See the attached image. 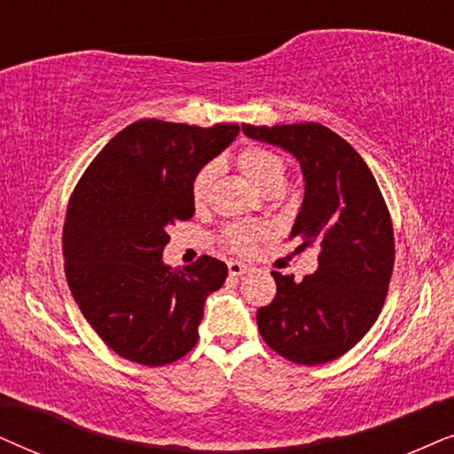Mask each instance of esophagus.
<instances>
[{"instance_id":"34e87169","label":"esophagus","mask_w":454,"mask_h":454,"mask_svg":"<svg viewBox=\"0 0 454 454\" xmlns=\"http://www.w3.org/2000/svg\"><path fill=\"white\" fill-rule=\"evenodd\" d=\"M251 268L243 262H228V271H231V276H243L249 271Z\"/></svg>"}]
</instances>
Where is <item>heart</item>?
<instances>
[{
  "label": "heart",
  "instance_id": "1",
  "mask_svg": "<svg viewBox=\"0 0 454 454\" xmlns=\"http://www.w3.org/2000/svg\"><path fill=\"white\" fill-rule=\"evenodd\" d=\"M239 166L247 178L257 186L259 191L271 189V186H282L284 183V164L274 151L263 147H247L239 153ZM217 172V164L211 161L205 168L199 170V174L192 180V201L201 203L207 197L209 184ZM263 234L262 226H231L226 231V240L234 251L247 253L253 249L255 240Z\"/></svg>",
  "mask_w": 454,
  "mask_h": 454
}]
</instances>
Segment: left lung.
<instances>
[{"instance_id": "obj_1", "label": "left lung", "mask_w": 454, "mask_h": 454, "mask_svg": "<svg viewBox=\"0 0 454 454\" xmlns=\"http://www.w3.org/2000/svg\"><path fill=\"white\" fill-rule=\"evenodd\" d=\"M243 132L299 161L305 195L290 237L316 247L317 270L297 282L271 271L278 293L257 309L268 347L301 365L338 359L382 311L395 265V234L376 178L357 151L317 122L251 126Z\"/></svg>"}]
</instances>
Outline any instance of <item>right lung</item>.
Wrapping results in <instances>:
<instances>
[{"label": "right lung", "instance_id": "right-lung-1", "mask_svg": "<svg viewBox=\"0 0 454 454\" xmlns=\"http://www.w3.org/2000/svg\"><path fill=\"white\" fill-rule=\"evenodd\" d=\"M138 120L90 161L66 211V280L107 347L160 367L197 344L205 299L222 288L226 263L209 255L186 268L164 263L168 228L195 214L192 180L239 135Z\"/></svg>", "mask_w": 454, "mask_h": 454}]
</instances>
